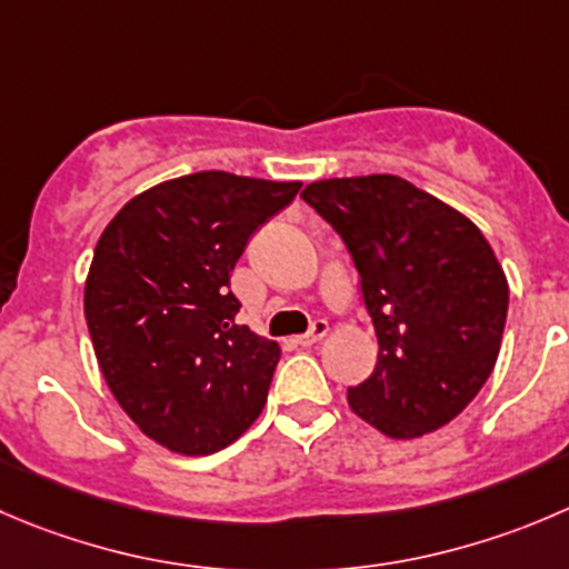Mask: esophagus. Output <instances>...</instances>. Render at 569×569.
<instances>
[{"mask_svg": "<svg viewBox=\"0 0 569 569\" xmlns=\"http://www.w3.org/2000/svg\"><path fill=\"white\" fill-rule=\"evenodd\" d=\"M325 336H328V322H325V319H317V322L311 325V330H308V333H302V336H297V345L300 347H311V345H317V341H322Z\"/></svg>", "mask_w": 569, "mask_h": 569, "instance_id": "34e87169", "label": "esophagus"}]
</instances>
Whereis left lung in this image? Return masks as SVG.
<instances>
[{
    "mask_svg": "<svg viewBox=\"0 0 569 569\" xmlns=\"http://www.w3.org/2000/svg\"><path fill=\"white\" fill-rule=\"evenodd\" d=\"M300 197L345 241L378 336L350 408L391 439L448 425L487 383L503 339L509 283L489 241L397 174L317 180Z\"/></svg>",
    "mask_w": 569,
    "mask_h": 569,
    "instance_id": "8db88e82",
    "label": "left lung"
}]
</instances>
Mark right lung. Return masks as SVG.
Segmentation results:
<instances>
[{
    "label": "right lung",
    "mask_w": 569,
    "mask_h": 569,
    "mask_svg": "<svg viewBox=\"0 0 569 569\" xmlns=\"http://www.w3.org/2000/svg\"><path fill=\"white\" fill-rule=\"evenodd\" d=\"M300 186L186 174L132 197L99 236L88 333L108 389L161 448L217 453L263 411L280 347L236 325L230 272Z\"/></svg>",
    "instance_id": "right-lung-1"
}]
</instances>
